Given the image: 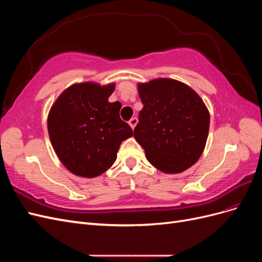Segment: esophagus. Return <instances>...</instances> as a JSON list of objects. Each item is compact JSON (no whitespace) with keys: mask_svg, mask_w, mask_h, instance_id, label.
Instances as JSON below:
<instances>
[{"mask_svg":"<svg viewBox=\"0 0 262 262\" xmlns=\"http://www.w3.org/2000/svg\"><path fill=\"white\" fill-rule=\"evenodd\" d=\"M137 123H138V119L134 117V118H131L130 119V121H129V124H130V126L132 129H134L136 128V125H137Z\"/></svg>","mask_w":262,"mask_h":262,"instance_id":"esophagus-1","label":"esophagus"}]
</instances>
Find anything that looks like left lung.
Masks as SVG:
<instances>
[{
  "label": "left lung",
  "mask_w": 262,
  "mask_h": 262,
  "mask_svg": "<svg viewBox=\"0 0 262 262\" xmlns=\"http://www.w3.org/2000/svg\"><path fill=\"white\" fill-rule=\"evenodd\" d=\"M143 108L134 138L146 160L165 173H179L196 163L208 140L210 114L191 87L171 78L139 83Z\"/></svg>",
  "instance_id": "8db88e82"
}]
</instances>
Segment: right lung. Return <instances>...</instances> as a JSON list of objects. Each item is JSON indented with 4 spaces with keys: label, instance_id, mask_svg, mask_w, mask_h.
Wrapping results in <instances>:
<instances>
[{
    "label": "right lung",
    "instance_id": "add662e5",
    "mask_svg": "<svg viewBox=\"0 0 262 262\" xmlns=\"http://www.w3.org/2000/svg\"><path fill=\"white\" fill-rule=\"evenodd\" d=\"M116 84L84 82L71 85L53 102L48 132L55 154L76 176L101 175L117 160L121 142L133 136L119 116L121 104L109 102Z\"/></svg>",
    "mask_w": 262,
    "mask_h": 262
}]
</instances>
